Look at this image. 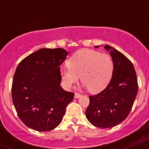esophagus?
Segmentation results:
<instances>
[{"mask_svg":"<svg viewBox=\"0 0 149 149\" xmlns=\"http://www.w3.org/2000/svg\"><path fill=\"white\" fill-rule=\"evenodd\" d=\"M81 96H82V95H81L79 93H77V92H76V93H74V97L75 98H79V97H80Z\"/></svg>","mask_w":149,"mask_h":149,"instance_id":"1","label":"esophagus"}]
</instances>
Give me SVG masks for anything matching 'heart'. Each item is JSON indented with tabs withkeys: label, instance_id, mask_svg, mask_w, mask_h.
<instances>
[{
	"label": "heart",
	"instance_id": "obj_1",
	"mask_svg": "<svg viewBox=\"0 0 149 149\" xmlns=\"http://www.w3.org/2000/svg\"><path fill=\"white\" fill-rule=\"evenodd\" d=\"M69 65L61 69L64 85L70 87L79 82L81 76L82 82L92 93H99L108 86L114 68L108 54L90 49L76 52L69 60Z\"/></svg>",
	"mask_w": 149,
	"mask_h": 149
}]
</instances>
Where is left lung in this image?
<instances>
[{"label":"left lung","instance_id":"1","mask_svg":"<svg viewBox=\"0 0 149 149\" xmlns=\"http://www.w3.org/2000/svg\"><path fill=\"white\" fill-rule=\"evenodd\" d=\"M105 48L110 51L113 61V75L106 88L89 96L86 117L95 126L107 128L118 125L128 117L138 93V81L131 61L110 46L105 45Z\"/></svg>","mask_w":149,"mask_h":149}]
</instances>
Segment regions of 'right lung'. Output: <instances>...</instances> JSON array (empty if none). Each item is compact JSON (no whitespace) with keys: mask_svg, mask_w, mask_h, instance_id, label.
Listing matches in <instances>:
<instances>
[{"mask_svg":"<svg viewBox=\"0 0 149 149\" xmlns=\"http://www.w3.org/2000/svg\"><path fill=\"white\" fill-rule=\"evenodd\" d=\"M67 56L64 49L43 48L18 65L12 83V100L18 116L29 128L51 131L63 118L66 107L74 96L60 86V65Z\"/></svg>","mask_w":149,"mask_h":149,"instance_id":"obj_1","label":"right lung"}]
</instances>
